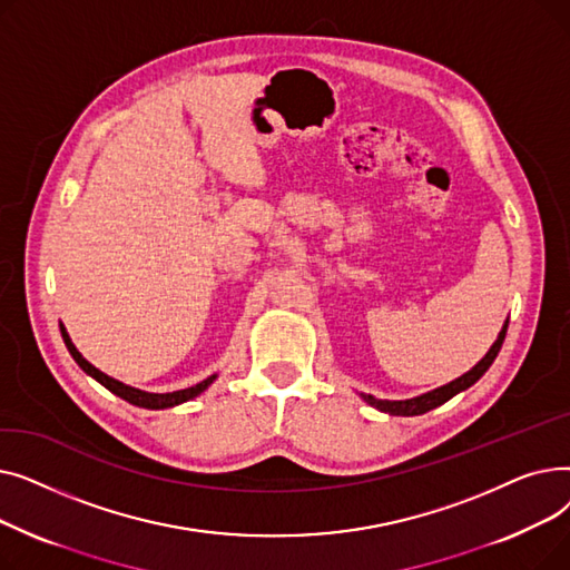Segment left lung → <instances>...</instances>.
<instances>
[{"label":"left lung","instance_id":"left-lung-1","mask_svg":"<svg viewBox=\"0 0 570 570\" xmlns=\"http://www.w3.org/2000/svg\"><path fill=\"white\" fill-rule=\"evenodd\" d=\"M505 331H508V318L503 321V327L499 331L494 344L490 346V351L481 357V361H478V363H475L466 374H462L460 379H455V381H451V383H445V385H441V387H434V391H430V393H423V395L411 397V400H376L374 395H365V393H361V397H363L370 406H374V409H379V411H383V413H391V415H421V413H428V411L441 406L443 402H448L451 397H455L458 393L466 391V387H471L478 379H481V376L490 370V365L494 363L497 353L501 351Z\"/></svg>","mask_w":570,"mask_h":570}]
</instances>
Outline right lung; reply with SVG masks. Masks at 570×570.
<instances>
[{"instance_id": "add662e5", "label": "right lung", "mask_w": 570, "mask_h": 570, "mask_svg": "<svg viewBox=\"0 0 570 570\" xmlns=\"http://www.w3.org/2000/svg\"><path fill=\"white\" fill-rule=\"evenodd\" d=\"M59 331H62V340H65V344H67L71 357H73V361L78 363V367H80L87 376H92L95 381H99L104 387H108V391H110L112 395L122 397L125 402H129V404H134V406H140V409H153V411H157V409H173V406H177V404H185V402L198 397L200 393H205L207 387L213 385V381L217 379V374H213V376H207L205 381H200V383H196V385H191V387H185V391L147 393V391H140V387H134V385H127V383H122V381H117V379L104 374L101 370H97L92 363H87L85 357H82V353H80V351L76 348V344L71 342L65 323H59Z\"/></svg>"}]
</instances>
